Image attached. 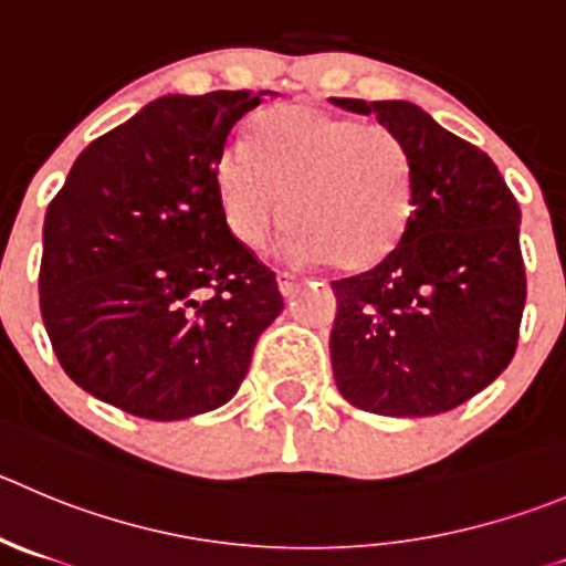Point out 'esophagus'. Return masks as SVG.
<instances>
[{"label":"esophagus","mask_w":566,"mask_h":566,"mask_svg":"<svg viewBox=\"0 0 566 566\" xmlns=\"http://www.w3.org/2000/svg\"><path fill=\"white\" fill-rule=\"evenodd\" d=\"M300 286H303V283H300V277H294L292 272H277V289L283 297H294V294L300 292Z\"/></svg>","instance_id":"obj_1"}]
</instances>
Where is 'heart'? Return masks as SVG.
<instances>
[{"instance_id": "heart-1", "label": "heart", "mask_w": 566, "mask_h": 566, "mask_svg": "<svg viewBox=\"0 0 566 566\" xmlns=\"http://www.w3.org/2000/svg\"><path fill=\"white\" fill-rule=\"evenodd\" d=\"M224 228L261 250L283 208L289 258L373 269L411 219V160L384 125H360L316 105H280L230 144L213 171Z\"/></svg>"}]
</instances>
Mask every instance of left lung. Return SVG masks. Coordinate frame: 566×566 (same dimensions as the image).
<instances>
[{
	"mask_svg": "<svg viewBox=\"0 0 566 566\" xmlns=\"http://www.w3.org/2000/svg\"><path fill=\"white\" fill-rule=\"evenodd\" d=\"M378 116L411 160V219L375 269L336 280L331 364L347 402L433 417L511 364L525 308L520 206L486 153L406 99H344Z\"/></svg>",
	"mask_w": 566,
	"mask_h": 566,
	"instance_id": "left-lung-1",
	"label": "left lung"
}]
</instances>
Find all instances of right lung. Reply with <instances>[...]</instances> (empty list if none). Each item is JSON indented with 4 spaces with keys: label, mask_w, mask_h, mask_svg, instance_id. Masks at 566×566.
Here are the masks:
<instances>
[{
    "label": "right lung",
    "mask_w": 566,
    "mask_h": 566,
    "mask_svg": "<svg viewBox=\"0 0 566 566\" xmlns=\"http://www.w3.org/2000/svg\"><path fill=\"white\" fill-rule=\"evenodd\" d=\"M263 96H158L91 142L46 208L41 316L96 400L175 422L239 391L283 297L224 228L213 171Z\"/></svg>",
    "instance_id": "right-lung-1"
}]
</instances>
